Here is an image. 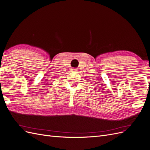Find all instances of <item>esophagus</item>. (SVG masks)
I'll use <instances>...</instances> for the list:
<instances>
[{
  "instance_id": "34e87169",
  "label": "esophagus",
  "mask_w": 150,
  "mask_h": 150,
  "mask_svg": "<svg viewBox=\"0 0 150 150\" xmlns=\"http://www.w3.org/2000/svg\"><path fill=\"white\" fill-rule=\"evenodd\" d=\"M71 71H76V70H75V69H73V70H71Z\"/></svg>"
}]
</instances>
